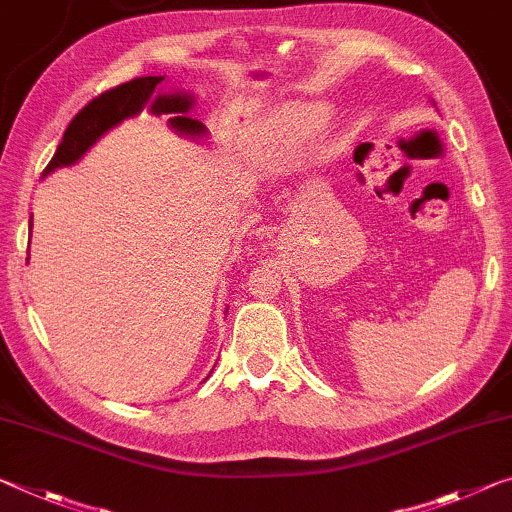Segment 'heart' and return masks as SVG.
Listing matches in <instances>:
<instances>
[{
  "mask_svg": "<svg viewBox=\"0 0 512 512\" xmlns=\"http://www.w3.org/2000/svg\"><path fill=\"white\" fill-rule=\"evenodd\" d=\"M330 123V107L323 102L289 100L273 107L259 123L255 145L266 157H285L319 136Z\"/></svg>",
  "mask_w": 512,
  "mask_h": 512,
  "instance_id": "obj_1",
  "label": "heart"
}]
</instances>
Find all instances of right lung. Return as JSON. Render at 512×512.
<instances>
[{
    "label": "right lung",
    "mask_w": 512,
    "mask_h": 512,
    "mask_svg": "<svg viewBox=\"0 0 512 512\" xmlns=\"http://www.w3.org/2000/svg\"><path fill=\"white\" fill-rule=\"evenodd\" d=\"M161 81L164 77L132 79L88 102L72 118L52 161L43 170V177L52 175L59 168L75 166L109 129L118 127L127 118H136L143 109H148L154 116H168V127L175 134L186 136V139H207V127L200 120L189 118V111L196 104L193 93H164L159 88Z\"/></svg>",
    "instance_id": "right-lung-1"
}]
</instances>
